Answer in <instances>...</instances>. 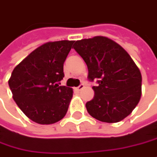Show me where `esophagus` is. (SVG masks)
I'll use <instances>...</instances> for the list:
<instances>
[{"mask_svg": "<svg viewBox=\"0 0 157 157\" xmlns=\"http://www.w3.org/2000/svg\"><path fill=\"white\" fill-rule=\"evenodd\" d=\"M83 88H84V85L82 83V84H80V85H79L78 87H76V90H77L78 91H80V90H82Z\"/></svg>", "mask_w": 157, "mask_h": 157, "instance_id": "1", "label": "esophagus"}]
</instances>
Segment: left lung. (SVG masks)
Listing matches in <instances>:
<instances>
[{
  "label": "left lung",
  "mask_w": 157,
  "mask_h": 157,
  "mask_svg": "<svg viewBox=\"0 0 157 157\" xmlns=\"http://www.w3.org/2000/svg\"><path fill=\"white\" fill-rule=\"evenodd\" d=\"M74 49L88 67V79L97 80L88 113L104 123H117L130 115L141 97V74L118 43L95 36L74 42Z\"/></svg>",
  "instance_id": "8db88e82"
}]
</instances>
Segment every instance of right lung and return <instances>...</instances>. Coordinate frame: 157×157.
Segmentation results:
<instances>
[{
	"mask_svg": "<svg viewBox=\"0 0 157 157\" xmlns=\"http://www.w3.org/2000/svg\"><path fill=\"white\" fill-rule=\"evenodd\" d=\"M73 43L59 41L42 44L15 67L9 80L15 102L37 124H55L67 112L73 90L61 86L60 81Z\"/></svg>",
	"mask_w": 157,
	"mask_h": 157,
	"instance_id": "add662e5",
	"label": "right lung"
}]
</instances>
